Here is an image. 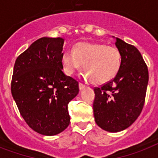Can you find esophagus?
Here are the masks:
<instances>
[{"instance_id":"34e87169","label":"esophagus","mask_w":158,"mask_h":158,"mask_svg":"<svg viewBox=\"0 0 158 158\" xmlns=\"http://www.w3.org/2000/svg\"><path fill=\"white\" fill-rule=\"evenodd\" d=\"M79 90H83L84 89H85V85H84V84H81V83H79Z\"/></svg>"}]
</instances>
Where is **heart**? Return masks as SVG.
<instances>
[{"mask_svg":"<svg viewBox=\"0 0 158 158\" xmlns=\"http://www.w3.org/2000/svg\"><path fill=\"white\" fill-rule=\"evenodd\" d=\"M64 72L71 75L81 67L85 80H93L95 84H106L112 80L120 69L121 54L117 48L103 43L80 42L73 52L65 51L61 56Z\"/></svg>","mask_w":158,"mask_h":158,"instance_id":"b5f03b06","label":"heart"}]
</instances>
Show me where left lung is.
<instances>
[{
	"label": "left lung",
	"mask_w": 158,
	"mask_h": 158,
	"mask_svg": "<svg viewBox=\"0 0 158 158\" xmlns=\"http://www.w3.org/2000/svg\"><path fill=\"white\" fill-rule=\"evenodd\" d=\"M112 38L121 54V65L113 80L94 89V115L99 127L115 133L130 127L142 111L148 70L137 48Z\"/></svg>",
	"instance_id": "8db88e82"
}]
</instances>
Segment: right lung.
I'll list each match as a JSON object with an SVG mask.
<instances>
[{
	"mask_svg": "<svg viewBox=\"0 0 158 158\" xmlns=\"http://www.w3.org/2000/svg\"><path fill=\"white\" fill-rule=\"evenodd\" d=\"M62 38H41L17 57L11 94L22 117L38 134L52 136L70 122L68 104L79 83L63 73Z\"/></svg>",
	"mask_w": 158,
	"mask_h": 158,
	"instance_id": "add662e5",
	"label": "right lung"
}]
</instances>
